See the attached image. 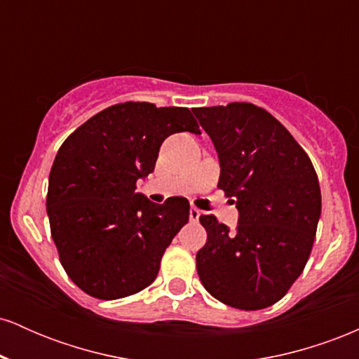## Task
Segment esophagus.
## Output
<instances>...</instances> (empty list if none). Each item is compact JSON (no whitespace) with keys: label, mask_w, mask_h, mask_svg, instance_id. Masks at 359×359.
<instances>
[{"label":"esophagus","mask_w":359,"mask_h":359,"mask_svg":"<svg viewBox=\"0 0 359 359\" xmlns=\"http://www.w3.org/2000/svg\"><path fill=\"white\" fill-rule=\"evenodd\" d=\"M189 217H191V221H199L201 217V211L197 208H191V211H189Z\"/></svg>","instance_id":"34e87169"}]
</instances>
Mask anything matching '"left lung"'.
I'll list each match as a JSON object with an SVG mask.
<instances>
[{
  "label": "left lung",
  "instance_id": "obj_1",
  "mask_svg": "<svg viewBox=\"0 0 359 359\" xmlns=\"http://www.w3.org/2000/svg\"><path fill=\"white\" fill-rule=\"evenodd\" d=\"M219 158L217 187L234 197L236 231L203 214L208 241L196 265L205 290L241 311L273 306L306 266L320 217L309 155L269 111L251 102L194 108Z\"/></svg>",
  "mask_w": 359,
  "mask_h": 359
}]
</instances>
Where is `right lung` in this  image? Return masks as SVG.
Here are the masks:
<instances>
[{
	"label": "right lung",
	"instance_id": "1",
	"mask_svg": "<svg viewBox=\"0 0 359 359\" xmlns=\"http://www.w3.org/2000/svg\"><path fill=\"white\" fill-rule=\"evenodd\" d=\"M180 131L201 135L187 108L128 101L94 114L57 151L47 192L52 240L65 273L90 297L147 288L189 221L185 197L155 204L135 192L163 140Z\"/></svg>",
	"mask_w": 359,
	"mask_h": 359
}]
</instances>
